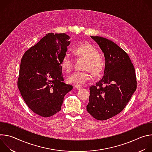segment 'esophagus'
Returning <instances> with one entry per match:
<instances>
[{"label":"esophagus","instance_id":"1","mask_svg":"<svg viewBox=\"0 0 152 152\" xmlns=\"http://www.w3.org/2000/svg\"><path fill=\"white\" fill-rule=\"evenodd\" d=\"M75 87L77 89V90H81L82 88V86L80 85H75Z\"/></svg>","mask_w":152,"mask_h":152}]
</instances>
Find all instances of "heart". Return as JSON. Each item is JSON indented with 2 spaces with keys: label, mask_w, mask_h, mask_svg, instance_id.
<instances>
[{
  "label": "heart",
  "mask_w": 152,
  "mask_h": 152,
  "mask_svg": "<svg viewBox=\"0 0 152 152\" xmlns=\"http://www.w3.org/2000/svg\"><path fill=\"white\" fill-rule=\"evenodd\" d=\"M74 52L78 56L87 59L85 71H76L72 73L68 77V82L76 85L83 84L92 79L90 70L95 75H99L102 73L104 68V61L99 56L98 49L90 43L85 42L80 45L74 49ZM74 60L71 55L66 53L64 55L61 61L63 70L69 73L73 69Z\"/></svg>",
  "instance_id": "1"
}]
</instances>
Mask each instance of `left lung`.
Wrapping results in <instances>:
<instances>
[{
	"label": "left lung",
	"mask_w": 152,
	"mask_h": 152,
	"mask_svg": "<svg viewBox=\"0 0 152 152\" xmlns=\"http://www.w3.org/2000/svg\"><path fill=\"white\" fill-rule=\"evenodd\" d=\"M91 37L105 58L104 76L90 86L86 110L94 118L105 120L121 112L137 89L135 71L129 55L113 41L101 37Z\"/></svg>",
	"instance_id": "obj_1"
}]
</instances>
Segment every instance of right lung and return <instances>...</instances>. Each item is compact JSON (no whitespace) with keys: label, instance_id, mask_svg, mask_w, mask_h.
I'll return each instance as SVG.
<instances>
[{"label":"right lung","instance_id":"add662e5","mask_svg":"<svg viewBox=\"0 0 152 152\" xmlns=\"http://www.w3.org/2000/svg\"><path fill=\"white\" fill-rule=\"evenodd\" d=\"M70 38L66 34L49 33L21 58L18 90L30 110L41 117L58 113L65 95L73 89L64 82L61 65Z\"/></svg>","mask_w":152,"mask_h":152}]
</instances>
